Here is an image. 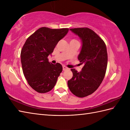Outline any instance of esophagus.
I'll return each instance as SVG.
<instances>
[{
  "label": "esophagus",
  "mask_w": 130,
  "mask_h": 130,
  "mask_svg": "<svg viewBox=\"0 0 130 130\" xmlns=\"http://www.w3.org/2000/svg\"><path fill=\"white\" fill-rule=\"evenodd\" d=\"M62 69H63V71H65V70H68V68L67 67H65V66H63V67H62Z\"/></svg>",
  "instance_id": "34e87169"
}]
</instances>
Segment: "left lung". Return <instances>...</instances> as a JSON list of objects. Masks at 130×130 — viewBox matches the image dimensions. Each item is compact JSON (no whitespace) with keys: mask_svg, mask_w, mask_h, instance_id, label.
Listing matches in <instances>:
<instances>
[{"mask_svg":"<svg viewBox=\"0 0 130 130\" xmlns=\"http://www.w3.org/2000/svg\"><path fill=\"white\" fill-rule=\"evenodd\" d=\"M70 30L82 41L78 59L84 67L80 72L71 69L73 76L68 81V85L73 94L83 98L94 92L103 81L107 67V48L104 41L92 29L77 28Z\"/></svg>","mask_w":130,"mask_h":130,"instance_id":"obj_1","label":"left lung"}]
</instances>
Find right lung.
<instances>
[{"mask_svg":"<svg viewBox=\"0 0 130 130\" xmlns=\"http://www.w3.org/2000/svg\"><path fill=\"white\" fill-rule=\"evenodd\" d=\"M68 31V28L41 27L24 44L21 53L23 74L28 84L36 92L47 93L56 84L62 72V65L59 63L52 64L47 57Z\"/></svg>","mask_w":130,"mask_h":130,"instance_id":"add662e5","label":"right lung"}]
</instances>
